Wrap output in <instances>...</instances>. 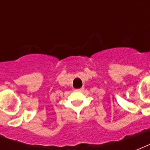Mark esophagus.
I'll return each mask as SVG.
<instances>
[{
    "instance_id": "1",
    "label": "esophagus",
    "mask_w": 150,
    "mask_h": 150,
    "mask_svg": "<svg viewBox=\"0 0 150 150\" xmlns=\"http://www.w3.org/2000/svg\"><path fill=\"white\" fill-rule=\"evenodd\" d=\"M84 90V88L82 87V88H80V89H75V91H79V92H82Z\"/></svg>"
}]
</instances>
